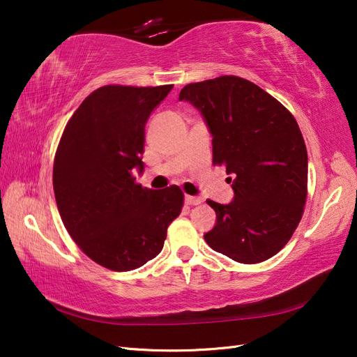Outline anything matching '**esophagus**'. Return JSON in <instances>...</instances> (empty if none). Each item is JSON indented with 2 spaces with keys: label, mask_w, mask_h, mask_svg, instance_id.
<instances>
[{
  "label": "esophagus",
  "mask_w": 357,
  "mask_h": 357,
  "mask_svg": "<svg viewBox=\"0 0 357 357\" xmlns=\"http://www.w3.org/2000/svg\"><path fill=\"white\" fill-rule=\"evenodd\" d=\"M185 202H186L188 205H198V204H201V198H199V197L186 195V197H185Z\"/></svg>",
  "instance_id": "obj_1"
}]
</instances>
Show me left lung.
<instances>
[{
  "mask_svg": "<svg viewBox=\"0 0 357 357\" xmlns=\"http://www.w3.org/2000/svg\"><path fill=\"white\" fill-rule=\"evenodd\" d=\"M178 100L201 112L213 164L234 176L229 204L207 201L218 220L205 241L240 264L273 257L294 235L307 199V147L294 114L236 75L189 83Z\"/></svg>",
  "mask_w": 357,
  "mask_h": 357,
  "instance_id": "obj_1",
  "label": "left lung"
}]
</instances>
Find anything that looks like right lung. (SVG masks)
Instances as JSON below:
<instances>
[{"instance_id":"add662e5","label":"right lung","mask_w":357,"mask_h":357,"mask_svg":"<svg viewBox=\"0 0 357 357\" xmlns=\"http://www.w3.org/2000/svg\"><path fill=\"white\" fill-rule=\"evenodd\" d=\"M172 84H109L93 91L68 121L53 162V190L71 238L93 262L131 271L164 247L183 207L178 186L135 183L144 164L146 122Z\"/></svg>"}]
</instances>
